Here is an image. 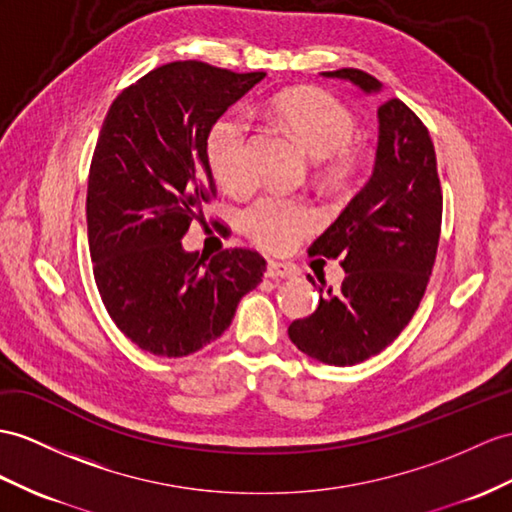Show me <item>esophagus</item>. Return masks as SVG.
Segmentation results:
<instances>
[{
  "label": "esophagus",
  "instance_id": "esophagus-1",
  "mask_svg": "<svg viewBox=\"0 0 512 512\" xmlns=\"http://www.w3.org/2000/svg\"><path fill=\"white\" fill-rule=\"evenodd\" d=\"M265 276L267 278H295L297 271L291 265H284V263H276V260H269L267 269H265Z\"/></svg>",
  "mask_w": 512,
  "mask_h": 512
}]
</instances>
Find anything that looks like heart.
<instances>
[{"instance_id": "1", "label": "heart", "mask_w": 512, "mask_h": 512, "mask_svg": "<svg viewBox=\"0 0 512 512\" xmlns=\"http://www.w3.org/2000/svg\"><path fill=\"white\" fill-rule=\"evenodd\" d=\"M273 110L286 130L323 160L330 178H347L356 169L358 149L352 145L356 121L339 99L321 89H293L276 99ZM206 158L223 189L247 191L254 182L247 156V123L236 115L219 119L208 132ZM310 228V208L282 197L260 199L243 215V230L271 252L293 247Z\"/></svg>"}]
</instances>
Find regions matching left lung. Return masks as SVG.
<instances>
[{
  "mask_svg": "<svg viewBox=\"0 0 512 512\" xmlns=\"http://www.w3.org/2000/svg\"><path fill=\"white\" fill-rule=\"evenodd\" d=\"M365 95L382 84L358 69L323 71ZM378 152L365 182L332 226L308 247L339 258L341 289L308 276L319 291L310 317L289 326V339L319 363L347 367L376 356L413 319L434 267L443 195L430 132L400 99L378 108Z\"/></svg>",
  "mask_w": 512,
  "mask_h": 512,
  "instance_id": "8db88e82",
  "label": "left lung"
}]
</instances>
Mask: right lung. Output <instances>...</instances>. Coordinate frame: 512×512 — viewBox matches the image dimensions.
I'll return each mask as SVG.
<instances>
[{"label":"right lung","instance_id":"1","mask_svg":"<svg viewBox=\"0 0 512 512\" xmlns=\"http://www.w3.org/2000/svg\"><path fill=\"white\" fill-rule=\"evenodd\" d=\"M267 73L169 62L112 102L95 145L86 226L99 295L141 350L180 358L228 330L265 258L223 249L204 263L182 239L215 195L206 139Z\"/></svg>","mask_w":512,"mask_h":512}]
</instances>
